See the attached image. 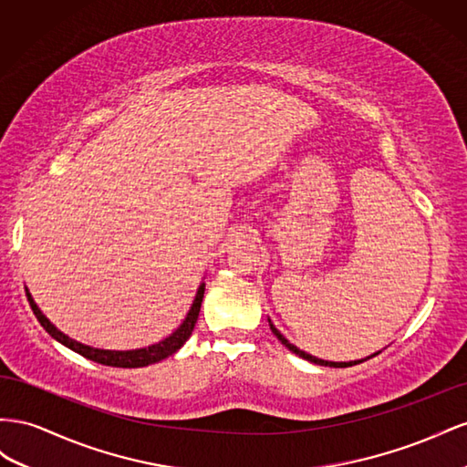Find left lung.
Returning <instances> with one entry per match:
<instances>
[{
    "label": "left lung",
    "mask_w": 467,
    "mask_h": 467,
    "mask_svg": "<svg viewBox=\"0 0 467 467\" xmlns=\"http://www.w3.org/2000/svg\"><path fill=\"white\" fill-rule=\"evenodd\" d=\"M270 328H272L274 335L277 337V340L285 346V348H289L293 354H297V356H301V358H305V359H309V362H313V364H318V366H328V368H348V366H356V364H362V362H364V359H356V362H327V359L315 358V356H311V354H307V352L299 350L297 346L289 344V340H287V338L282 335V332H279L272 323H270ZM374 356H378V354H374ZM374 356H369V358H374Z\"/></svg>",
    "instance_id": "left-lung-1"
}]
</instances>
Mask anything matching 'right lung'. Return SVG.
Listing matches in <instances>:
<instances>
[{
	"mask_svg": "<svg viewBox=\"0 0 467 467\" xmlns=\"http://www.w3.org/2000/svg\"><path fill=\"white\" fill-rule=\"evenodd\" d=\"M26 291V299H29V305L31 309L36 317V321L41 323V327L48 332V335L52 338H57L60 344L68 346L70 350L82 354L84 358L88 359H93V362L98 364H103V366H111V368H142V366H150V364H156L160 362V359H164L168 356H171L174 352H178L182 346L185 344V340H188L192 337L193 332V327L197 323V317H199V309H202V301H203V293H205V285L202 284V287L197 289V296H195V301L192 305V309L188 313V317H185V321L180 325V328L174 332V335H170L166 340L158 342V344H152L149 346V348H140V350H130V352H111V350H98V348H89V346H84L79 344L72 338H68L66 335H62V332L55 327L50 325L48 318L41 313V309L36 307V303L33 301L29 289Z\"/></svg>",
	"mask_w": 467,
	"mask_h": 467,
	"instance_id": "add662e5",
	"label": "right lung"
}]
</instances>
